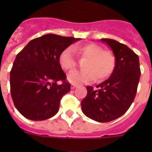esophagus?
I'll list each match as a JSON object with an SVG mask.
<instances>
[{
	"instance_id": "obj_1",
	"label": "esophagus",
	"mask_w": 152,
	"mask_h": 152,
	"mask_svg": "<svg viewBox=\"0 0 152 152\" xmlns=\"http://www.w3.org/2000/svg\"><path fill=\"white\" fill-rule=\"evenodd\" d=\"M76 87V84H74V83H72L71 85V88L72 89H75V88Z\"/></svg>"
}]
</instances>
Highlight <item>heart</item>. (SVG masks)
Segmentation results:
<instances>
[{"mask_svg": "<svg viewBox=\"0 0 152 152\" xmlns=\"http://www.w3.org/2000/svg\"><path fill=\"white\" fill-rule=\"evenodd\" d=\"M76 51L83 61V70L72 72L68 79L72 83H88L96 79L103 80L110 76L115 67V57L111 51L102 50L101 46L95 43H88L83 46L64 49L59 55V64L66 71H72L76 67Z\"/></svg>", "mask_w": 152, "mask_h": 152, "instance_id": "1", "label": "heart"}]
</instances>
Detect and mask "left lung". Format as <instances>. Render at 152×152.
Listing matches in <instances>:
<instances>
[{
	"instance_id": "8db88e82",
	"label": "left lung",
	"mask_w": 152,
	"mask_h": 152,
	"mask_svg": "<svg viewBox=\"0 0 152 152\" xmlns=\"http://www.w3.org/2000/svg\"><path fill=\"white\" fill-rule=\"evenodd\" d=\"M112 50L115 67L110 78L96 86H88L81 101L83 113L98 122H109L122 116L132 103L140 77L139 57L119 42L102 39Z\"/></svg>"
}]
</instances>
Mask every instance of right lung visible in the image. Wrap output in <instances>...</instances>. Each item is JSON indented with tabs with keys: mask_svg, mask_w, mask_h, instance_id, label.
Instances as JSON below:
<instances>
[{
	"mask_svg": "<svg viewBox=\"0 0 152 152\" xmlns=\"http://www.w3.org/2000/svg\"><path fill=\"white\" fill-rule=\"evenodd\" d=\"M80 39L48 34L28 42L15 57L10 72L11 95L27 119L43 121L59 110L70 83L59 64V55Z\"/></svg>",
	"mask_w": 152,
	"mask_h": 152,
	"instance_id": "1",
	"label": "right lung"
}]
</instances>
